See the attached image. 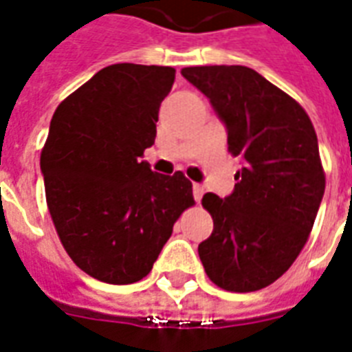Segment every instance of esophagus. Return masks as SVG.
Segmentation results:
<instances>
[{
    "label": "esophagus",
    "mask_w": 352,
    "mask_h": 352,
    "mask_svg": "<svg viewBox=\"0 0 352 352\" xmlns=\"http://www.w3.org/2000/svg\"><path fill=\"white\" fill-rule=\"evenodd\" d=\"M194 199H196L197 203L201 201V197H203V192H205V188H203L201 184H194Z\"/></svg>",
    "instance_id": "34e87169"
}]
</instances>
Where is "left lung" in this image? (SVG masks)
Here are the masks:
<instances>
[{"instance_id": "left-lung-1", "label": "left lung", "mask_w": 352, "mask_h": 352, "mask_svg": "<svg viewBox=\"0 0 352 352\" xmlns=\"http://www.w3.org/2000/svg\"><path fill=\"white\" fill-rule=\"evenodd\" d=\"M207 96L241 156L233 194L203 196L214 229L197 246L210 282L233 293L276 282L308 241L324 194L317 134L295 98L248 67L181 70Z\"/></svg>"}]
</instances>
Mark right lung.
Returning <instances> with one entry per match:
<instances>
[{
  "label": "right lung",
  "instance_id": "right-lung-1",
  "mask_svg": "<svg viewBox=\"0 0 352 352\" xmlns=\"http://www.w3.org/2000/svg\"><path fill=\"white\" fill-rule=\"evenodd\" d=\"M175 69L117 63L57 106L41 153L59 241L85 274L113 285L149 274L173 223L194 205L183 171L143 162Z\"/></svg>",
  "mask_w": 352,
  "mask_h": 352
}]
</instances>
